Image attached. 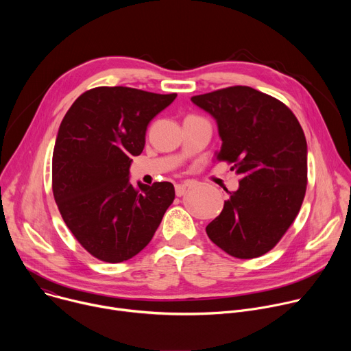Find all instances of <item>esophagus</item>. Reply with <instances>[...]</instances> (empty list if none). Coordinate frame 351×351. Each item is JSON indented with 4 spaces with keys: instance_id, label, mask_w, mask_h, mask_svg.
Segmentation results:
<instances>
[{
    "instance_id": "obj_1",
    "label": "esophagus",
    "mask_w": 351,
    "mask_h": 351,
    "mask_svg": "<svg viewBox=\"0 0 351 351\" xmlns=\"http://www.w3.org/2000/svg\"><path fill=\"white\" fill-rule=\"evenodd\" d=\"M191 182L190 180H186V182H183V183H179V184H176L175 186V193H176V195L178 197H182L190 187H191Z\"/></svg>"
}]
</instances>
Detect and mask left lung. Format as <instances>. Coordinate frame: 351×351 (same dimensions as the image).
Wrapping results in <instances>:
<instances>
[{
	"label": "left lung",
	"mask_w": 351,
	"mask_h": 351,
	"mask_svg": "<svg viewBox=\"0 0 351 351\" xmlns=\"http://www.w3.org/2000/svg\"><path fill=\"white\" fill-rule=\"evenodd\" d=\"M217 122L218 161L241 176L206 232L232 257L256 258L276 245L297 217L307 187V141L279 99L247 86L191 97Z\"/></svg>",
	"instance_id": "left-lung-1"
}]
</instances>
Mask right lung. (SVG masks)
<instances>
[{
  "mask_svg": "<svg viewBox=\"0 0 351 351\" xmlns=\"http://www.w3.org/2000/svg\"><path fill=\"white\" fill-rule=\"evenodd\" d=\"M176 94L130 87H95L64 117L53 154V193L77 241L95 258L130 260L153 239L175 198L173 184L129 180L148 123Z\"/></svg>",
  "mask_w": 351,
  "mask_h": 351,
  "instance_id": "obj_1",
  "label": "right lung"
}]
</instances>
